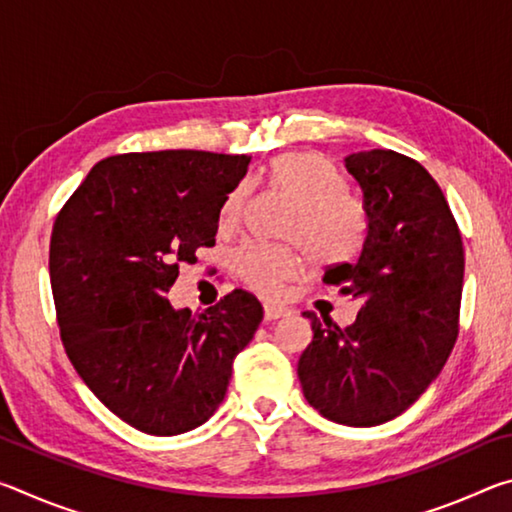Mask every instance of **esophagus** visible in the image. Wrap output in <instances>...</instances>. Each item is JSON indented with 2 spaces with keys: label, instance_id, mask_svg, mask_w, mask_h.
<instances>
[{
  "label": "esophagus",
  "instance_id": "obj_1",
  "mask_svg": "<svg viewBox=\"0 0 512 512\" xmlns=\"http://www.w3.org/2000/svg\"><path fill=\"white\" fill-rule=\"evenodd\" d=\"M289 314H291V311L287 307H282V305H266L264 307L266 320H277V318H284V316H289Z\"/></svg>",
  "mask_w": 512,
  "mask_h": 512
}]
</instances>
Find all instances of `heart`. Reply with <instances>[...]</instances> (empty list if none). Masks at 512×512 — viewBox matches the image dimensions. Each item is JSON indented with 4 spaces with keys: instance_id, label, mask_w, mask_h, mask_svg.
<instances>
[{
    "instance_id": "b5f03b06",
    "label": "heart",
    "mask_w": 512,
    "mask_h": 512,
    "mask_svg": "<svg viewBox=\"0 0 512 512\" xmlns=\"http://www.w3.org/2000/svg\"><path fill=\"white\" fill-rule=\"evenodd\" d=\"M275 189L296 196L287 237L300 239L316 259L332 262L350 255L361 239V207L345 192L339 169L318 153H282L268 167ZM253 185L248 180L232 189L221 210L223 228H235L244 216ZM302 253L293 246L264 241L246 244L237 253V271L255 291L273 296L282 284L300 271Z\"/></svg>"
}]
</instances>
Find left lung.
<instances>
[{"label":"left lung","mask_w":512,"mask_h":512,"mask_svg":"<svg viewBox=\"0 0 512 512\" xmlns=\"http://www.w3.org/2000/svg\"><path fill=\"white\" fill-rule=\"evenodd\" d=\"M345 169L363 196L361 250L323 282L361 302L345 329L314 311L298 361L307 402L327 420L377 427L397 418L438 377L458 336L465 255L452 210L420 162L359 151Z\"/></svg>","instance_id":"1"}]
</instances>
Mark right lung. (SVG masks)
Here are the masks:
<instances>
[{
    "instance_id": "obj_1",
    "label": "right lung",
    "mask_w": 512,
    "mask_h": 512,
    "mask_svg": "<svg viewBox=\"0 0 512 512\" xmlns=\"http://www.w3.org/2000/svg\"><path fill=\"white\" fill-rule=\"evenodd\" d=\"M248 155L124 153L94 164L51 232L60 339L90 391L137 431L201 427L228 391L232 361L264 309L244 289L192 314L167 293L180 264L214 246Z\"/></svg>"
}]
</instances>
